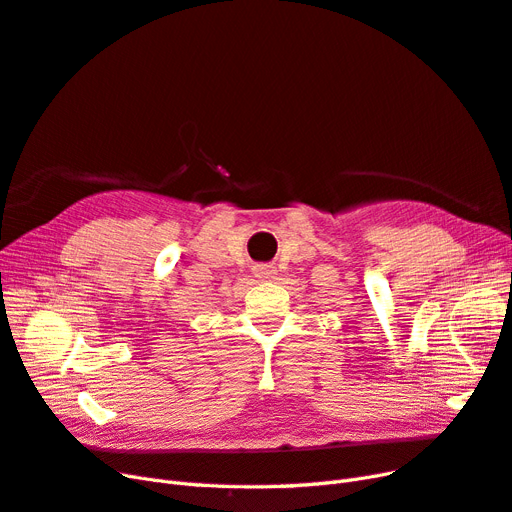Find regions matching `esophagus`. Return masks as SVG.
<instances>
[{"instance_id": "esophagus-1", "label": "esophagus", "mask_w": 512, "mask_h": 512, "mask_svg": "<svg viewBox=\"0 0 512 512\" xmlns=\"http://www.w3.org/2000/svg\"><path fill=\"white\" fill-rule=\"evenodd\" d=\"M254 275L258 280H275L277 269L273 265H267V262H260V265L254 267Z\"/></svg>"}]
</instances>
